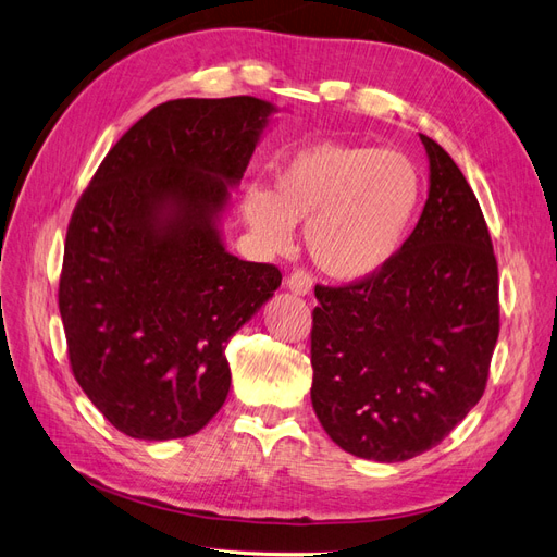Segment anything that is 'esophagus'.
I'll return each mask as SVG.
<instances>
[{
	"instance_id": "obj_1",
	"label": "esophagus",
	"mask_w": 557,
	"mask_h": 557,
	"mask_svg": "<svg viewBox=\"0 0 557 557\" xmlns=\"http://www.w3.org/2000/svg\"><path fill=\"white\" fill-rule=\"evenodd\" d=\"M285 285H288L290 293L305 297L313 288V278L309 272H305V269H295V272L288 276V281H285Z\"/></svg>"
}]
</instances>
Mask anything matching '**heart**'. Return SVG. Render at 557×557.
Wrapping results in <instances>:
<instances>
[{"mask_svg":"<svg viewBox=\"0 0 557 557\" xmlns=\"http://www.w3.org/2000/svg\"><path fill=\"white\" fill-rule=\"evenodd\" d=\"M423 199L416 162L395 148L318 141L276 166L272 190L248 185L242 215L267 250H283L305 223L320 272L362 281L391 264Z\"/></svg>","mask_w":557,"mask_h":557,"instance_id":"obj_1","label":"heart"}]
</instances>
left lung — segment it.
<instances>
[{
    "mask_svg": "<svg viewBox=\"0 0 557 557\" xmlns=\"http://www.w3.org/2000/svg\"><path fill=\"white\" fill-rule=\"evenodd\" d=\"M430 188L418 225L379 274L315 285L311 404L356 458L404 462L476 407L499 334L497 260L460 166L420 134Z\"/></svg>",
    "mask_w": 557,
    "mask_h": 557,
    "instance_id": "left-lung-1",
    "label": "left lung"
}]
</instances>
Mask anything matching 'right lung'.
<instances>
[{"mask_svg":"<svg viewBox=\"0 0 557 557\" xmlns=\"http://www.w3.org/2000/svg\"><path fill=\"white\" fill-rule=\"evenodd\" d=\"M278 109L258 97L174 99L99 164L66 230L60 315L72 372L132 440H183L230 393V336L281 272L223 242L221 218Z\"/></svg>","mask_w":557,"mask_h":557,"instance_id":"obj_1","label":"right lung"}]
</instances>
